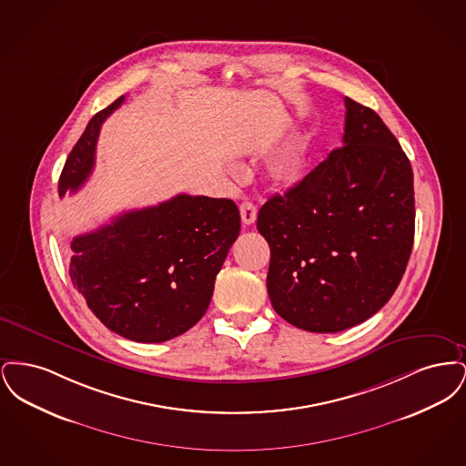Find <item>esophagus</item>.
<instances>
[{"instance_id": "1", "label": "esophagus", "mask_w": 466, "mask_h": 466, "mask_svg": "<svg viewBox=\"0 0 466 466\" xmlns=\"http://www.w3.org/2000/svg\"><path fill=\"white\" fill-rule=\"evenodd\" d=\"M239 211H241V220H243L244 225H251L257 220V206L253 202L246 200L239 206Z\"/></svg>"}]
</instances>
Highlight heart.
Here are the masks:
<instances>
[{"label": "heart", "mask_w": 466, "mask_h": 466, "mask_svg": "<svg viewBox=\"0 0 466 466\" xmlns=\"http://www.w3.org/2000/svg\"><path fill=\"white\" fill-rule=\"evenodd\" d=\"M308 166V143L297 141L285 152L274 157L266 169V181L278 190H289L299 185L306 175Z\"/></svg>", "instance_id": "heart-1"}]
</instances>
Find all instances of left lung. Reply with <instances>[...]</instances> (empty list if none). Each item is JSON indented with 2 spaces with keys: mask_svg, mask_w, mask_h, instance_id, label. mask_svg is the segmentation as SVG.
I'll use <instances>...</instances> for the list:
<instances>
[{
  "mask_svg": "<svg viewBox=\"0 0 466 466\" xmlns=\"http://www.w3.org/2000/svg\"><path fill=\"white\" fill-rule=\"evenodd\" d=\"M344 147L258 211L267 293L297 329L333 333L376 314L414 243V175L376 111L346 97Z\"/></svg>",
  "mask_w": 466,
  "mask_h": 466,
  "instance_id": "left-lung-1",
  "label": "left lung"
}]
</instances>
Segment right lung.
Wrapping results in <instances>:
<instances>
[{
  "mask_svg": "<svg viewBox=\"0 0 466 466\" xmlns=\"http://www.w3.org/2000/svg\"><path fill=\"white\" fill-rule=\"evenodd\" d=\"M122 101L124 96L90 118L59 177V198L89 177L101 124ZM239 230L234 200L179 194L76 236L69 278L111 332L136 342H164L204 316Z\"/></svg>",
  "mask_w": 466,
  "mask_h": 466,
  "instance_id": "obj_1",
  "label": "right lung"
}]
</instances>
